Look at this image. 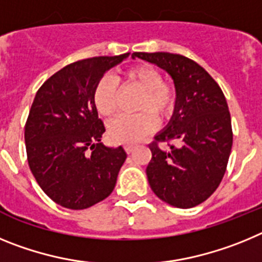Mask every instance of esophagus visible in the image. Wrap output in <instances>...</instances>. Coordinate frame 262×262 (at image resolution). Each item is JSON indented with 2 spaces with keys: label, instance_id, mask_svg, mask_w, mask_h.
I'll return each instance as SVG.
<instances>
[{
  "label": "esophagus",
  "instance_id": "1",
  "mask_svg": "<svg viewBox=\"0 0 262 262\" xmlns=\"http://www.w3.org/2000/svg\"><path fill=\"white\" fill-rule=\"evenodd\" d=\"M135 148H136V144H126L124 145V151H126L127 154H131V152H134Z\"/></svg>",
  "mask_w": 262,
  "mask_h": 262
}]
</instances>
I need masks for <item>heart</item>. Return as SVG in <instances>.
<instances>
[{"label":"heart","mask_w":262,"mask_h":262,"mask_svg":"<svg viewBox=\"0 0 262 262\" xmlns=\"http://www.w3.org/2000/svg\"><path fill=\"white\" fill-rule=\"evenodd\" d=\"M123 86L140 90L134 115H120L111 120L107 127L110 140L123 144H134L152 133L160 122L169 119L177 106V92L170 82L163 80L161 72L151 64H136L122 75ZM119 88L115 78L103 76L93 89V103L97 113L103 118L115 114L118 107Z\"/></svg>","instance_id":"1"}]
</instances>
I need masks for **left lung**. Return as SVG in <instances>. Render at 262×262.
Returning <instances> with one entry per match:
<instances>
[{
	"mask_svg": "<svg viewBox=\"0 0 262 262\" xmlns=\"http://www.w3.org/2000/svg\"><path fill=\"white\" fill-rule=\"evenodd\" d=\"M133 57L165 69L177 92L172 119L148 144V182L170 206H198L216 190L230 159L233 135L226 97L207 71L189 57L169 52H134ZM160 142L168 143V151L158 147Z\"/></svg>",
	"mask_w": 262,
	"mask_h": 262,
	"instance_id": "obj_1",
	"label": "left lung"
}]
</instances>
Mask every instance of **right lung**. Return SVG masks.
<instances>
[{
  "mask_svg": "<svg viewBox=\"0 0 262 262\" xmlns=\"http://www.w3.org/2000/svg\"><path fill=\"white\" fill-rule=\"evenodd\" d=\"M128 53L68 64L39 88L25 126L27 161L36 182L53 202L84 210L114 190L127 155L101 143L105 126L93 103L103 73Z\"/></svg>",
  "mask_w": 262,
  "mask_h": 262,
  "instance_id": "obj_1",
  "label": "right lung"
}]
</instances>
